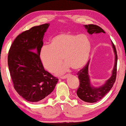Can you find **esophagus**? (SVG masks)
Segmentation results:
<instances>
[{"mask_svg": "<svg viewBox=\"0 0 126 126\" xmlns=\"http://www.w3.org/2000/svg\"><path fill=\"white\" fill-rule=\"evenodd\" d=\"M68 75H65V76H61V79H66L67 78H68Z\"/></svg>", "mask_w": 126, "mask_h": 126, "instance_id": "34e87169", "label": "esophagus"}]
</instances>
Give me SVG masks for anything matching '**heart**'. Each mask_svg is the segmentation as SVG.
Masks as SVG:
<instances>
[{"label":"heart","mask_w":126,"mask_h":126,"mask_svg":"<svg viewBox=\"0 0 126 126\" xmlns=\"http://www.w3.org/2000/svg\"><path fill=\"white\" fill-rule=\"evenodd\" d=\"M91 43L87 35L63 32L55 35L50 45L41 48L40 58L43 66L48 71L54 72L63 61L66 62L58 70L60 73L69 71L71 68L79 70L89 60Z\"/></svg>","instance_id":"obj_1"}]
</instances>
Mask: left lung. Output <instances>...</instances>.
I'll return each mask as SVG.
<instances>
[{
  "label": "left lung",
  "mask_w": 126,
  "mask_h": 126,
  "mask_svg": "<svg viewBox=\"0 0 126 126\" xmlns=\"http://www.w3.org/2000/svg\"><path fill=\"white\" fill-rule=\"evenodd\" d=\"M83 27L90 35L105 33L101 28L93 24L84 25ZM111 43L115 54V63L110 77L104 84L99 87H95L91 83L89 75V66L90 61V60H89L86 66L78 73V78L80 80V85L77 90V95L80 99L84 102L94 103L99 101L110 90L115 82L116 77L117 55L115 45L112 41Z\"/></svg>",
  "instance_id": "1"
}]
</instances>
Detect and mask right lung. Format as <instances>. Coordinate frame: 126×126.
I'll list each match as a JSON object with an SVG mask.
<instances>
[{
  "label": "right lung",
  "instance_id": "1",
  "mask_svg": "<svg viewBox=\"0 0 126 126\" xmlns=\"http://www.w3.org/2000/svg\"><path fill=\"white\" fill-rule=\"evenodd\" d=\"M49 25L33 27L19 34L9 52L8 66L14 89L29 102L44 100L58 81L45 71L40 59L44 35Z\"/></svg>",
  "mask_w": 126,
  "mask_h": 126
}]
</instances>
